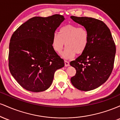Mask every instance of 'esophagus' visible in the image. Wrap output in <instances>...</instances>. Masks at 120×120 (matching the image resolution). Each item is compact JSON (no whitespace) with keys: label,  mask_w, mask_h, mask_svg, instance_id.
Segmentation results:
<instances>
[{"label":"esophagus","mask_w":120,"mask_h":120,"mask_svg":"<svg viewBox=\"0 0 120 120\" xmlns=\"http://www.w3.org/2000/svg\"><path fill=\"white\" fill-rule=\"evenodd\" d=\"M64 63H65V67H68V66L69 65V62L67 61V60H65Z\"/></svg>","instance_id":"1"}]
</instances>
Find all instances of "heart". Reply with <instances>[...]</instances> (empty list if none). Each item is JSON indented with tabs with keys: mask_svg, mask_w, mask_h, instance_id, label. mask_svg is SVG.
<instances>
[{
	"mask_svg": "<svg viewBox=\"0 0 120 120\" xmlns=\"http://www.w3.org/2000/svg\"><path fill=\"white\" fill-rule=\"evenodd\" d=\"M67 47L62 56L65 59H71L75 53L81 54L86 49L89 43V33L85 27L69 24L62 27L60 34L55 33L52 37L53 49L58 53Z\"/></svg>",
	"mask_w": 120,
	"mask_h": 120,
	"instance_id": "heart-1",
	"label": "heart"
}]
</instances>
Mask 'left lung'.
Listing matches in <instances>:
<instances>
[{"mask_svg":"<svg viewBox=\"0 0 120 120\" xmlns=\"http://www.w3.org/2000/svg\"><path fill=\"white\" fill-rule=\"evenodd\" d=\"M74 21L83 26L89 33L86 49L70 65L76 70L71 81L81 91H90L103 85L112 73L116 46L109 29L102 21L91 17L71 16Z\"/></svg>","mask_w":120,"mask_h":120,"instance_id":"8db88e82","label":"left lung"}]
</instances>
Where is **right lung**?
<instances>
[{"label": "right lung", "instance_id": "add662e5", "mask_svg": "<svg viewBox=\"0 0 120 120\" xmlns=\"http://www.w3.org/2000/svg\"><path fill=\"white\" fill-rule=\"evenodd\" d=\"M65 20L60 15L34 17L12 34L9 47V69L23 88L38 93L46 90L54 73L64 61L53 49L52 39L56 29Z\"/></svg>", "mask_w": 120, "mask_h": 120}]
</instances>
